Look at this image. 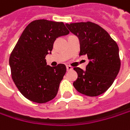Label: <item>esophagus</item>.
<instances>
[{"instance_id": "34e87169", "label": "esophagus", "mask_w": 130, "mask_h": 130, "mask_svg": "<svg viewBox=\"0 0 130 130\" xmlns=\"http://www.w3.org/2000/svg\"><path fill=\"white\" fill-rule=\"evenodd\" d=\"M72 67L71 66H69V65L67 66V71H70V70H72Z\"/></svg>"}]
</instances>
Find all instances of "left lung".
Here are the masks:
<instances>
[{
  "label": "left lung",
  "mask_w": 130,
  "mask_h": 130,
  "mask_svg": "<svg viewBox=\"0 0 130 130\" xmlns=\"http://www.w3.org/2000/svg\"><path fill=\"white\" fill-rule=\"evenodd\" d=\"M66 26L79 39V55H86L88 58L86 70L74 67L77 73L74 87L80 94L89 96L105 93L113 84L120 69L117 44L105 30L95 23H67Z\"/></svg>",
  "instance_id": "8db88e82"
}]
</instances>
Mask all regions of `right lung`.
<instances>
[{"instance_id":"1","label":"right lung","mask_w":130,"mask_h":130,"mask_svg":"<svg viewBox=\"0 0 130 130\" xmlns=\"http://www.w3.org/2000/svg\"><path fill=\"white\" fill-rule=\"evenodd\" d=\"M69 34L63 23L37 20L23 30L9 58L11 77L28 100L45 103L54 99L67 68L63 63L47 65L45 56L51 53L59 36Z\"/></svg>"}]
</instances>
